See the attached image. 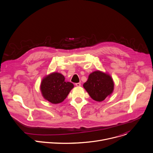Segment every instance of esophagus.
<instances>
[{"label": "esophagus", "mask_w": 153, "mask_h": 153, "mask_svg": "<svg viewBox=\"0 0 153 153\" xmlns=\"http://www.w3.org/2000/svg\"><path fill=\"white\" fill-rule=\"evenodd\" d=\"M76 86H77V87H79V86H81V84H80V83H76Z\"/></svg>", "instance_id": "1"}]
</instances>
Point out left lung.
Segmentation results:
<instances>
[{
	"label": "left lung",
	"mask_w": 153,
	"mask_h": 153,
	"mask_svg": "<svg viewBox=\"0 0 153 153\" xmlns=\"http://www.w3.org/2000/svg\"><path fill=\"white\" fill-rule=\"evenodd\" d=\"M83 86L94 100L102 102L113 93L114 83L110 74L97 70L89 75Z\"/></svg>",
	"instance_id": "8db88e82"
}]
</instances>
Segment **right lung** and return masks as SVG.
Segmentation results:
<instances>
[{"label":"right lung","mask_w":153,"mask_h":153,"mask_svg":"<svg viewBox=\"0 0 153 153\" xmlns=\"http://www.w3.org/2000/svg\"><path fill=\"white\" fill-rule=\"evenodd\" d=\"M74 88L60 73L54 72L43 78L40 89L43 97L53 104L62 102Z\"/></svg>","instance_id":"add662e5"}]
</instances>
